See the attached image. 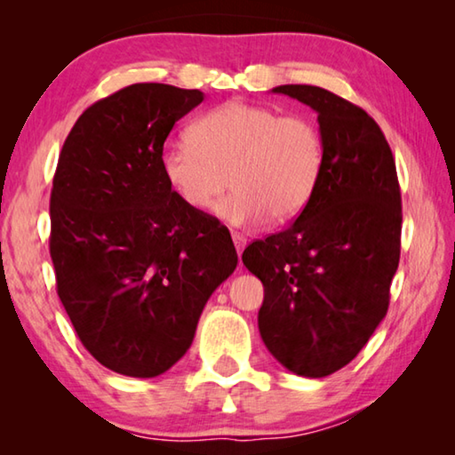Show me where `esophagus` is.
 <instances>
[{
  "mask_svg": "<svg viewBox=\"0 0 455 455\" xmlns=\"http://www.w3.org/2000/svg\"><path fill=\"white\" fill-rule=\"evenodd\" d=\"M233 243H235V246H236L238 257H241L243 251H244V246H246V236L241 235V233H233Z\"/></svg>",
  "mask_w": 455,
  "mask_h": 455,
  "instance_id": "obj_1",
  "label": "esophagus"
}]
</instances>
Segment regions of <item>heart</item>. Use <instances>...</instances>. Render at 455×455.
Returning <instances> with one entry per match:
<instances>
[{
  "label": "heart",
  "instance_id": "heart-1",
  "mask_svg": "<svg viewBox=\"0 0 455 455\" xmlns=\"http://www.w3.org/2000/svg\"><path fill=\"white\" fill-rule=\"evenodd\" d=\"M325 144L309 118L281 116L271 106L227 102L204 112L188 128V142L160 154V172L172 195L195 212L217 206L236 227L276 222L301 212L317 188Z\"/></svg>",
  "mask_w": 455,
  "mask_h": 455
}]
</instances>
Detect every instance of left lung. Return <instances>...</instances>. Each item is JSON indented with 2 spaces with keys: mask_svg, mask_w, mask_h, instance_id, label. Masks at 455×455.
<instances>
[{
  "mask_svg": "<svg viewBox=\"0 0 455 455\" xmlns=\"http://www.w3.org/2000/svg\"><path fill=\"white\" fill-rule=\"evenodd\" d=\"M275 94L317 112L325 163L303 212L255 241L243 263L265 287L259 331L301 377H327L363 349L389 305L402 246V192L381 128L333 92L284 84Z\"/></svg>",
  "mask_w": 455,
  "mask_h": 455,
  "instance_id": "obj_1",
  "label": "left lung"
}]
</instances>
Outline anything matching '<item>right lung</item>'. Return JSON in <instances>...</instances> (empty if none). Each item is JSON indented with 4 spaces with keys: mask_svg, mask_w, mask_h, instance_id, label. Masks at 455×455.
<instances>
[{
    "mask_svg": "<svg viewBox=\"0 0 455 455\" xmlns=\"http://www.w3.org/2000/svg\"><path fill=\"white\" fill-rule=\"evenodd\" d=\"M200 90L132 84L92 104L61 148L50 198L58 297L92 357L156 377L192 345L206 301L236 268L227 227L176 198L160 172Z\"/></svg>",
    "mask_w": 455,
    "mask_h": 455,
    "instance_id": "add662e5",
    "label": "right lung"
}]
</instances>
